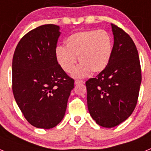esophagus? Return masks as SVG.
Returning a JSON list of instances; mask_svg holds the SVG:
<instances>
[{"label":"esophagus","mask_w":151,"mask_h":151,"mask_svg":"<svg viewBox=\"0 0 151 151\" xmlns=\"http://www.w3.org/2000/svg\"><path fill=\"white\" fill-rule=\"evenodd\" d=\"M84 82L83 81H82V80H76L75 81V84L76 85H79V84H83Z\"/></svg>","instance_id":"esophagus-1"}]
</instances>
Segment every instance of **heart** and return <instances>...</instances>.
Instances as JSON below:
<instances>
[{
    "label": "heart",
    "instance_id": "b5f03b06",
    "mask_svg": "<svg viewBox=\"0 0 151 151\" xmlns=\"http://www.w3.org/2000/svg\"><path fill=\"white\" fill-rule=\"evenodd\" d=\"M66 47H57L56 57L66 73H71L76 63V57L81 64L75 69V78H83L91 71H103L110 62L113 48L111 37L104 30H89L74 33L65 41Z\"/></svg>",
    "mask_w": 151,
    "mask_h": 151
}]
</instances>
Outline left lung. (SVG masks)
I'll return each mask as SVG.
<instances>
[{"label": "left lung", "mask_w": 151, "mask_h": 151, "mask_svg": "<svg viewBox=\"0 0 151 151\" xmlns=\"http://www.w3.org/2000/svg\"><path fill=\"white\" fill-rule=\"evenodd\" d=\"M113 43L106 67L85 82L91 116L102 127L113 128L126 120L135 108L141 83L139 57L134 41L111 24Z\"/></svg>", "instance_id": "obj_1"}]
</instances>
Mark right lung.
Here are the masks:
<instances>
[{"mask_svg": "<svg viewBox=\"0 0 151 151\" xmlns=\"http://www.w3.org/2000/svg\"><path fill=\"white\" fill-rule=\"evenodd\" d=\"M60 33L53 24L37 27L22 37L13 54L14 98L26 120L38 129H52L61 122L74 88V80L56 57Z\"/></svg>", "mask_w": 151, "mask_h": 151, "instance_id": "right-lung-1", "label": "right lung"}]
</instances>
